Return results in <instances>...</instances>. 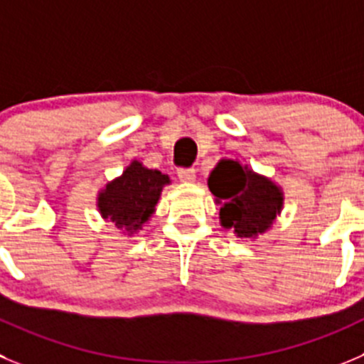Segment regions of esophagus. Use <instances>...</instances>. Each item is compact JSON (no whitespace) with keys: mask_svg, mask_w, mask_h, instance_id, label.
<instances>
[{"mask_svg":"<svg viewBox=\"0 0 364 364\" xmlns=\"http://www.w3.org/2000/svg\"><path fill=\"white\" fill-rule=\"evenodd\" d=\"M178 178L185 183H192L196 179V168H178Z\"/></svg>","mask_w":364,"mask_h":364,"instance_id":"1","label":"esophagus"}]
</instances>
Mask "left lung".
Returning a JSON list of instances; mask_svg holds the SVG:
<instances>
[{
  "instance_id": "left-lung-1",
  "label": "left lung",
  "mask_w": 364,
  "mask_h": 364,
  "mask_svg": "<svg viewBox=\"0 0 364 364\" xmlns=\"http://www.w3.org/2000/svg\"><path fill=\"white\" fill-rule=\"evenodd\" d=\"M208 188L220 203V224L247 239L271 228L284 203L273 181L233 159L217 163L208 178Z\"/></svg>"
}]
</instances>
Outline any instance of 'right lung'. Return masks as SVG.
Wrapping results in <instances>:
<instances>
[{"label": "right lung", "mask_w": 364, "mask_h": 364, "mask_svg": "<svg viewBox=\"0 0 364 364\" xmlns=\"http://www.w3.org/2000/svg\"><path fill=\"white\" fill-rule=\"evenodd\" d=\"M168 183L171 179L166 174L151 171L140 161H132L120 178L107 183L105 190H102L98 210L117 228L134 233L152 215L159 193Z\"/></svg>", "instance_id": "obj_1"}]
</instances>
